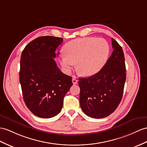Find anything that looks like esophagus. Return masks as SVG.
<instances>
[{
    "label": "esophagus",
    "mask_w": 147,
    "mask_h": 147,
    "mask_svg": "<svg viewBox=\"0 0 147 147\" xmlns=\"http://www.w3.org/2000/svg\"><path fill=\"white\" fill-rule=\"evenodd\" d=\"M77 82H78V80H77V78L76 77H73V78H72V83H73V84H77Z\"/></svg>",
    "instance_id": "esophagus-1"
}]
</instances>
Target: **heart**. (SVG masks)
Returning a JSON list of instances; mask_svg holds the SVG:
<instances>
[{
    "mask_svg": "<svg viewBox=\"0 0 147 147\" xmlns=\"http://www.w3.org/2000/svg\"><path fill=\"white\" fill-rule=\"evenodd\" d=\"M65 53L60 56L64 71L69 73L77 62V70L82 76L90 77L96 74L105 65L110 53V46L105 39L96 37L76 38L64 47Z\"/></svg>",
    "mask_w": 147,
    "mask_h": 147,
    "instance_id": "obj_1",
    "label": "heart"
}]
</instances>
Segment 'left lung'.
Instances as JSON below:
<instances>
[{"label":"left lung","mask_w":147,"mask_h":147,"mask_svg":"<svg viewBox=\"0 0 147 147\" xmlns=\"http://www.w3.org/2000/svg\"><path fill=\"white\" fill-rule=\"evenodd\" d=\"M112 55L96 74L80 78V103L86 115L102 119L110 115L121 102L126 80V68L122 48L112 38Z\"/></svg>","instance_id":"obj_1"}]
</instances>
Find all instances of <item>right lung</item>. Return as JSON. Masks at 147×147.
I'll list each match as a JSON object with an SVG mask.
<instances>
[{"instance_id": "1", "label": "right lung", "mask_w": 147, "mask_h": 147, "mask_svg": "<svg viewBox=\"0 0 147 147\" xmlns=\"http://www.w3.org/2000/svg\"><path fill=\"white\" fill-rule=\"evenodd\" d=\"M63 40L53 36L38 37L28 44L21 55L19 80L23 98L38 117L49 119L59 114L73 85L72 78L62 73L53 59Z\"/></svg>"}]
</instances>
